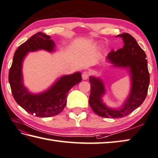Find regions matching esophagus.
<instances>
[{"label": "esophagus", "instance_id": "esophagus-1", "mask_svg": "<svg viewBox=\"0 0 158 158\" xmlns=\"http://www.w3.org/2000/svg\"><path fill=\"white\" fill-rule=\"evenodd\" d=\"M89 77V73L87 71H85L82 74V79L84 80H86Z\"/></svg>", "mask_w": 158, "mask_h": 158}]
</instances>
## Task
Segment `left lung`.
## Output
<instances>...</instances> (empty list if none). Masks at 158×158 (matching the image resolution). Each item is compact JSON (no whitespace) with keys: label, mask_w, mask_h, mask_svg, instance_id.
<instances>
[{"label":"left lung","mask_w":158,"mask_h":158,"mask_svg":"<svg viewBox=\"0 0 158 158\" xmlns=\"http://www.w3.org/2000/svg\"><path fill=\"white\" fill-rule=\"evenodd\" d=\"M121 37L124 46L117 51L112 50L106 59L113 66L128 69L131 77V91L128 97L120 108H112L103 102L106 93L104 82L101 78L90 76V94L89 104L98 115L106 118H121L128 115L141 105L147 97L150 82L147 55L136 40L131 34L123 33Z\"/></svg>","instance_id":"1"}]
</instances>
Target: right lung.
I'll return each instance as SVG.
<instances>
[{"label":"right lung","mask_w":158,"mask_h":158,"mask_svg":"<svg viewBox=\"0 0 158 158\" xmlns=\"http://www.w3.org/2000/svg\"><path fill=\"white\" fill-rule=\"evenodd\" d=\"M39 50L52 52L55 44L50 36L38 32L17 48L9 72V82L15 101L28 113L39 117H48L58 114L66 105V96L74 85L81 81V73L77 72L60 77L44 92L31 93L25 87L23 78V61L30 52Z\"/></svg>","instance_id":"right-lung-1"}]
</instances>
